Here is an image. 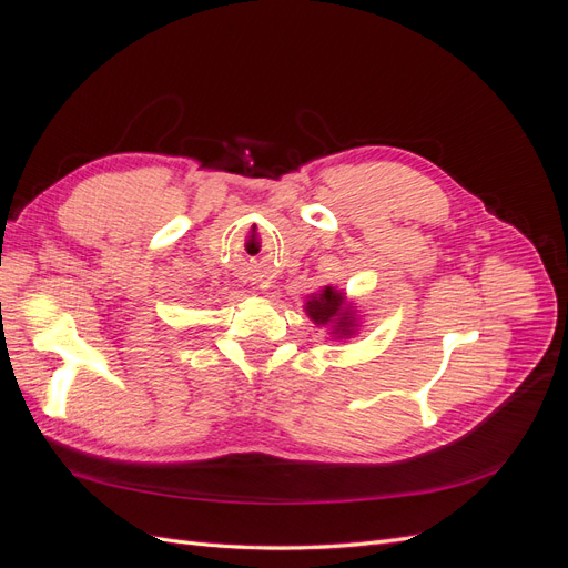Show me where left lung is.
Segmentation results:
<instances>
[{
	"mask_svg": "<svg viewBox=\"0 0 568 568\" xmlns=\"http://www.w3.org/2000/svg\"><path fill=\"white\" fill-rule=\"evenodd\" d=\"M305 315L317 326H329V334L336 338H348L357 329L353 305H348L346 294L334 286H324L320 294L311 296L305 303Z\"/></svg>",
	"mask_w": 568,
	"mask_h": 568,
	"instance_id": "left-lung-1",
	"label": "left lung"
}]
</instances>
